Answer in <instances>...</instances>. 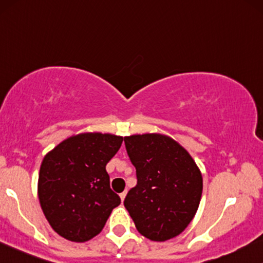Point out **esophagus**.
<instances>
[{
	"instance_id": "34e87169",
	"label": "esophagus",
	"mask_w": 263,
	"mask_h": 263,
	"mask_svg": "<svg viewBox=\"0 0 263 263\" xmlns=\"http://www.w3.org/2000/svg\"><path fill=\"white\" fill-rule=\"evenodd\" d=\"M126 194H127V191H123L122 194H120V198H121V201L125 200V197H126Z\"/></svg>"
}]
</instances>
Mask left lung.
<instances>
[{
    "label": "left lung",
    "mask_w": 263,
    "mask_h": 263,
    "mask_svg": "<svg viewBox=\"0 0 263 263\" xmlns=\"http://www.w3.org/2000/svg\"><path fill=\"white\" fill-rule=\"evenodd\" d=\"M125 145L137 174V185L123 204L138 233L152 241L181 234L200 205L201 170L181 144L160 134L132 135Z\"/></svg>",
    "instance_id": "8db88e82"
}]
</instances>
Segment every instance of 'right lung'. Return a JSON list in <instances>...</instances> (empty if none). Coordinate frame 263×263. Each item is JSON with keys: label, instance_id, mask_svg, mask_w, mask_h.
Masks as SVG:
<instances>
[{"label": "right lung", "instance_id": "add662e5", "mask_svg": "<svg viewBox=\"0 0 263 263\" xmlns=\"http://www.w3.org/2000/svg\"><path fill=\"white\" fill-rule=\"evenodd\" d=\"M122 141L121 136L85 132L66 138L44 157L37 197L60 236L74 242L93 239L120 204L119 195L110 189L106 164Z\"/></svg>", "mask_w": 263, "mask_h": 263}]
</instances>
